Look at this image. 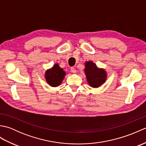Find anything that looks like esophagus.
Listing matches in <instances>:
<instances>
[{"mask_svg":"<svg viewBox=\"0 0 146 146\" xmlns=\"http://www.w3.org/2000/svg\"><path fill=\"white\" fill-rule=\"evenodd\" d=\"M71 71L73 73H76V70H75V68H74V67H71Z\"/></svg>","mask_w":146,"mask_h":146,"instance_id":"obj_1","label":"esophagus"}]
</instances>
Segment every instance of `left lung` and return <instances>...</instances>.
I'll use <instances>...</instances> for the list:
<instances>
[{"label":"left lung","mask_w":146,"mask_h":146,"mask_svg":"<svg viewBox=\"0 0 146 146\" xmlns=\"http://www.w3.org/2000/svg\"><path fill=\"white\" fill-rule=\"evenodd\" d=\"M85 73L89 85L92 87L97 88L105 82L107 73L104 69H100L92 61L85 63Z\"/></svg>","instance_id":"1"}]
</instances>
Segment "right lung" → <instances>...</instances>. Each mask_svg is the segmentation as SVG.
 Masks as SVG:
<instances>
[{
    "label": "right lung",
    "mask_w": 146,
    "mask_h": 146,
    "mask_svg": "<svg viewBox=\"0 0 146 146\" xmlns=\"http://www.w3.org/2000/svg\"><path fill=\"white\" fill-rule=\"evenodd\" d=\"M65 75L66 73L59 66L58 64H55L50 70L46 71L45 78L49 85L55 87L61 84Z\"/></svg>",
    "instance_id": "right-lung-1"
}]
</instances>
